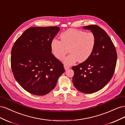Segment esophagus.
<instances>
[{
    "mask_svg": "<svg viewBox=\"0 0 125 125\" xmlns=\"http://www.w3.org/2000/svg\"><path fill=\"white\" fill-rule=\"evenodd\" d=\"M70 68V67H69V66H66V65H64V68H65V70H67L68 69H69Z\"/></svg>",
    "mask_w": 125,
    "mask_h": 125,
    "instance_id": "obj_1",
    "label": "esophagus"
}]
</instances>
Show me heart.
Masks as SVG:
<instances>
[{"label":"heart","mask_w":125,"mask_h":125,"mask_svg":"<svg viewBox=\"0 0 125 125\" xmlns=\"http://www.w3.org/2000/svg\"><path fill=\"white\" fill-rule=\"evenodd\" d=\"M60 41L56 39L51 42L52 55L62 60L69 51L70 54L63 58V63L66 66L73 65L77 61L84 62L92 55L96 44V37L91 32L70 29L60 35Z\"/></svg>","instance_id":"1"}]
</instances>
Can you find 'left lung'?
I'll use <instances>...</instances> for the list:
<instances>
[{
    "label": "left lung",
    "mask_w": 125,
    "mask_h": 125,
    "mask_svg": "<svg viewBox=\"0 0 125 125\" xmlns=\"http://www.w3.org/2000/svg\"><path fill=\"white\" fill-rule=\"evenodd\" d=\"M94 34L96 44L92 55L86 61L72 67L74 71V87L84 93H93L101 90L111 80L117 62L116 49L104 30L95 25L85 26Z\"/></svg>",
    "instance_id": "obj_1"
}]
</instances>
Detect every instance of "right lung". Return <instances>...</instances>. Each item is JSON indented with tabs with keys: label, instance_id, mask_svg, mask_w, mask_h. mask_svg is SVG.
I'll return each instance as SVG.
<instances>
[{
	"label": "right lung",
	"instance_id": "add662e5",
	"mask_svg": "<svg viewBox=\"0 0 125 125\" xmlns=\"http://www.w3.org/2000/svg\"><path fill=\"white\" fill-rule=\"evenodd\" d=\"M59 30L58 26L29 28L12 48L11 66L14 78L34 95L50 93L65 72L62 63L52 55L51 49V41Z\"/></svg>",
	"mask_w": 125,
	"mask_h": 125
}]
</instances>
